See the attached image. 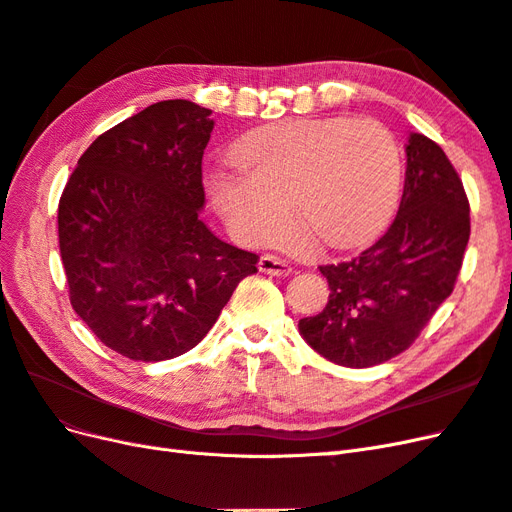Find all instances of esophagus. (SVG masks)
I'll use <instances>...</instances> for the list:
<instances>
[{
    "mask_svg": "<svg viewBox=\"0 0 512 512\" xmlns=\"http://www.w3.org/2000/svg\"><path fill=\"white\" fill-rule=\"evenodd\" d=\"M258 269H260L262 273H269V275H275V277H286V275H290V273H292L290 262L282 260L280 256H273V254L260 256V260H258Z\"/></svg>",
    "mask_w": 512,
    "mask_h": 512,
    "instance_id": "1",
    "label": "esophagus"
}]
</instances>
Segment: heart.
<instances>
[{
  "instance_id": "b5f03b06",
  "label": "heart",
  "mask_w": 512,
  "mask_h": 512,
  "mask_svg": "<svg viewBox=\"0 0 512 512\" xmlns=\"http://www.w3.org/2000/svg\"><path fill=\"white\" fill-rule=\"evenodd\" d=\"M239 165L215 168L207 194L243 243L286 230L292 207L327 247H354L391 218L401 185V149L374 119L280 121L245 134L232 149Z\"/></svg>"
}]
</instances>
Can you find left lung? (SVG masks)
Wrapping results in <instances>:
<instances>
[{
    "label": "left lung",
    "instance_id": "obj_1",
    "mask_svg": "<svg viewBox=\"0 0 512 512\" xmlns=\"http://www.w3.org/2000/svg\"><path fill=\"white\" fill-rule=\"evenodd\" d=\"M406 156L393 224L359 256L320 267L329 303L299 320L305 342L337 365L371 367L408 350L461 271L470 203L457 170L423 134H410Z\"/></svg>",
    "mask_w": 512,
    "mask_h": 512
}]
</instances>
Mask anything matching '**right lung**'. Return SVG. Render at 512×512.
<instances>
[{
    "mask_svg": "<svg viewBox=\"0 0 512 512\" xmlns=\"http://www.w3.org/2000/svg\"><path fill=\"white\" fill-rule=\"evenodd\" d=\"M209 108L164 100L100 134L59 198L72 309L132 361L192 350L258 256L200 222Z\"/></svg>",
    "mask_w": 512,
    "mask_h": 512,
    "instance_id": "right-lung-1",
    "label": "right lung"
}]
</instances>
